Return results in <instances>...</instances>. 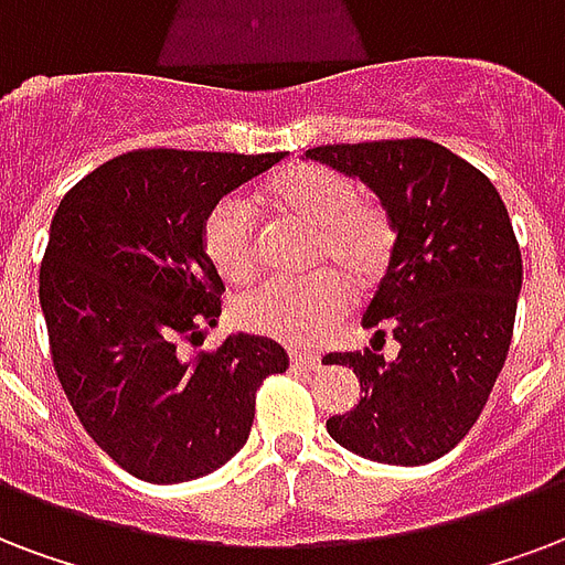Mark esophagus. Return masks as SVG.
I'll return each mask as SVG.
<instances>
[{"instance_id":"esophagus-1","label":"esophagus","mask_w":565,"mask_h":565,"mask_svg":"<svg viewBox=\"0 0 565 565\" xmlns=\"http://www.w3.org/2000/svg\"><path fill=\"white\" fill-rule=\"evenodd\" d=\"M290 364H292V370H320L322 359L320 355H313V352L290 350Z\"/></svg>"}]
</instances>
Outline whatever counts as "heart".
<instances>
[{"label":"heart","mask_w":565,"mask_h":565,"mask_svg":"<svg viewBox=\"0 0 565 565\" xmlns=\"http://www.w3.org/2000/svg\"><path fill=\"white\" fill-rule=\"evenodd\" d=\"M264 201L278 215L313 227L311 269L305 281H266L236 301V322L248 331L290 343L326 334L350 305V275L373 287L394 254V225L376 201L361 198L355 180L322 166H292L264 186ZM204 252L227 284L248 281L257 269L260 239L239 198H222L204 218Z\"/></svg>","instance_id":"obj_1"}]
</instances>
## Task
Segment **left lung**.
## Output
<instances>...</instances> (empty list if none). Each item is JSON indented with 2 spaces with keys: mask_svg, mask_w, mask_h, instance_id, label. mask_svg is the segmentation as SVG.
Instances as JSON below:
<instances>
[{
  "mask_svg": "<svg viewBox=\"0 0 565 565\" xmlns=\"http://www.w3.org/2000/svg\"><path fill=\"white\" fill-rule=\"evenodd\" d=\"M305 159L373 189L397 234L361 320L373 350L329 355L364 397L326 429L373 462H436L477 424L510 352L522 292L510 213L483 171L436 141L322 145ZM385 333L398 340L394 360L375 350Z\"/></svg>",
  "mask_w": 565,
  "mask_h": 565,
  "instance_id": "8db88e82",
  "label": "left lung"
}]
</instances>
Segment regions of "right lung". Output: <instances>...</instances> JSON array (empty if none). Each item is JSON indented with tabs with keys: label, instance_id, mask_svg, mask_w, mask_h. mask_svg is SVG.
I'll return each instance as SVG.
<instances>
[{
	"label": "right lung",
	"instance_id": "obj_1",
	"mask_svg": "<svg viewBox=\"0 0 565 565\" xmlns=\"http://www.w3.org/2000/svg\"><path fill=\"white\" fill-rule=\"evenodd\" d=\"M284 157L132 150L55 210L41 264L55 373L85 433L139 480L186 483L234 459L254 391L290 367L281 343L245 331L198 359L178 352L222 313L206 213Z\"/></svg>",
	"mask_w": 565,
	"mask_h": 565
}]
</instances>
